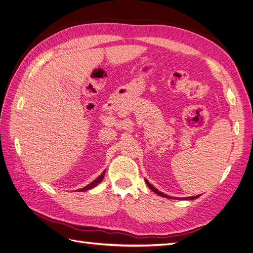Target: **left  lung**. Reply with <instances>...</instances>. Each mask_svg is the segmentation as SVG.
Listing matches in <instances>:
<instances>
[{
    "mask_svg": "<svg viewBox=\"0 0 253 253\" xmlns=\"http://www.w3.org/2000/svg\"><path fill=\"white\" fill-rule=\"evenodd\" d=\"M145 181H146V183H147V185H148V187L152 190V191H154L156 195H159V196H161V197H164V198H168V199H175V198H173V197H169V196H167V195H165V194H163L162 191H159L158 189H156L155 187H153V185H151L149 182H148V180L147 179H145ZM200 197V195L199 196H194V197H188V198H184L183 200H195V199H197V198H199ZM179 199V198H178Z\"/></svg>",
    "mask_w": 253,
    "mask_h": 253,
    "instance_id": "8db88e82",
    "label": "left lung"
}]
</instances>
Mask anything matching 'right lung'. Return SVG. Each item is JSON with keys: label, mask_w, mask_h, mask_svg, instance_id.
<instances>
[{"label": "right lung", "mask_w": 253, "mask_h": 253, "mask_svg": "<svg viewBox=\"0 0 253 253\" xmlns=\"http://www.w3.org/2000/svg\"><path fill=\"white\" fill-rule=\"evenodd\" d=\"M105 172H106V170L97 178L95 180H93V181L91 182V183H89L88 185H86L85 187H83V188H79L77 191H86V190H89V189H91L92 187H94L95 185H98L102 180H103V178H104V176H105Z\"/></svg>", "instance_id": "right-lung-1"}]
</instances>
